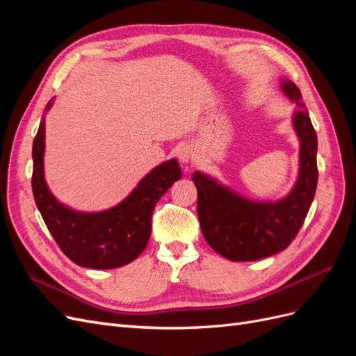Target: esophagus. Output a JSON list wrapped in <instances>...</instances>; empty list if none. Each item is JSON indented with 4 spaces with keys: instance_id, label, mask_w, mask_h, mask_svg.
Segmentation results:
<instances>
[{
    "instance_id": "esophagus-1",
    "label": "esophagus",
    "mask_w": 356,
    "mask_h": 356,
    "mask_svg": "<svg viewBox=\"0 0 356 356\" xmlns=\"http://www.w3.org/2000/svg\"><path fill=\"white\" fill-rule=\"evenodd\" d=\"M177 156H178L181 163L186 165V163H188V161L193 159V148H191L190 145H181V147L178 148Z\"/></svg>"
}]
</instances>
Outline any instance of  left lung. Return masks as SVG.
Returning a JSON list of instances; mask_svg holds the SVG:
<instances>
[{
  "label": "left lung",
  "mask_w": 356,
  "mask_h": 356,
  "mask_svg": "<svg viewBox=\"0 0 356 356\" xmlns=\"http://www.w3.org/2000/svg\"><path fill=\"white\" fill-rule=\"evenodd\" d=\"M284 93L296 101L293 124L300 139V169L294 188L277 202H255L195 172L197 215L204 239L230 261H255L284 251L296 239L314 202L318 184V139L297 86L282 80Z\"/></svg>",
  "instance_id": "obj_1"
}]
</instances>
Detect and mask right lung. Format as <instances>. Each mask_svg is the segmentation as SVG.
I'll return each instance as SVG.
<instances>
[{
	"label": "right lung",
	"mask_w": 356,
	"mask_h": 356,
	"mask_svg": "<svg viewBox=\"0 0 356 356\" xmlns=\"http://www.w3.org/2000/svg\"><path fill=\"white\" fill-rule=\"evenodd\" d=\"M51 101L46 105L50 110ZM44 118L32 144V193L50 234L72 263L106 270L132 263L152 234L156 203L181 178L175 159L154 168L117 207L102 212H77L51 195L44 179Z\"/></svg>",
	"instance_id": "right-lung-1"
}]
</instances>
